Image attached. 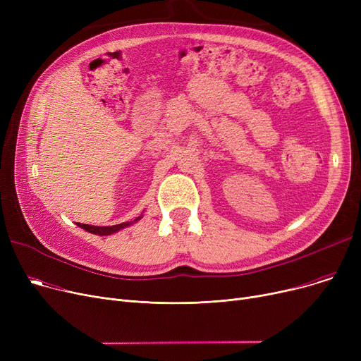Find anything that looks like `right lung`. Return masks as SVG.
<instances>
[{"label": "right lung", "instance_id": "add662e5", "mask_svg": "<svg viewBox=\"0 0 361 361\" xmlns=\"http://www.w3.org/2000/svg\"><path fill=\"white\" fill-rule=\"evenodd\" d=\"M142 218H143V215H142V216H139V218H137V219H135V221H131V222H124V224H120V225H112V226H97V225H87V224H80V222H78V225L80 226V228H83L85 231H87V233H90V234L101 235V237H106V235L117 234L118 231L128 228L130 225L136 224V222H137V221H140Z\"/></svg>", "mask_w": 361, "mask_h": 361}]
</instances>
